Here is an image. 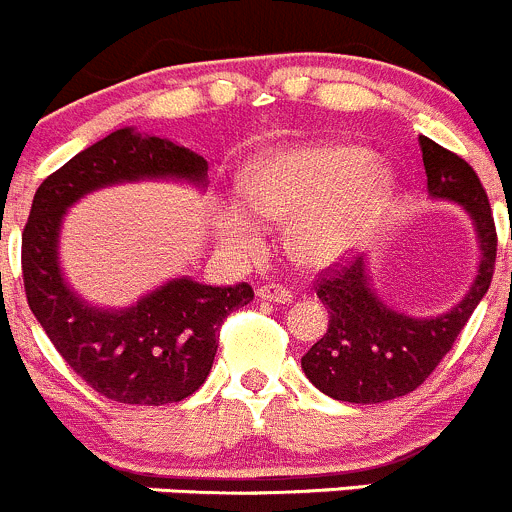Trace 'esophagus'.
<instances>
[{"label":"esophagus","mask_w":512,"mask_h":512,"mask_svg":"<svg viewBox=\"0 0 512 512\" xmlns=\"http://www.w3.org/2000/svg\"><path fill=\"white\" fill-rule=\"evenodd\" d=\"M257 298L260 300H270V303H280V305H285V303H290V300H293V293H290V290H285L283 285H260V288H257Z\"/></svg>","instance_id":"esophagus-1"}]
</instances>
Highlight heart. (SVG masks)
I'll return each mask as SVG.
<instances>
[{
    "mask_svg": "<svg viewBox=\"0 0 512 512\" xmlns=\"http://www.w3.org/2000/svg\"><path fill=\"white\" fill-rule=\"evenodd\" d=\"M396 176L366 146L313 141L275 148L247 179V197L229 199L219 212L224 245L255 255L265 222L288 224V250L300 265L328 267L348 260L369 242L394 199Z\"/></svg>",
    "mask_w": 512,
    "mask_h": 512,
    "instance_id": "b5f03b06",
    "label": "heart"
}]
</instances>
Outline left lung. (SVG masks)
Listing matches in <instances>:
<instances>
[{
	"label": "left lung",
	"instance_id": "left-lung-1",
	"mask_svg": "<svg viewBox=\"0 0 512 512\" xmlns=\"http://www.w3.org/2000/svg\"><path fill=\"white\" fill-rule=\"evenodd\" d=\"M419 148L429 197L462 207L475 227L480 247L475 278L450 310L407 315L376 293L366 257H356L343 270L328 272L315 293L328 308L331 321L326 336L300 358V366L310 384L331 399L381 404L424 384L457 341L493 280L498 237L480 179L465 159L432 138L419 136Z\"/></svg>",
	"mask_w": 512,
	"mask_h": 512
}]
</instances>
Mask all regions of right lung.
I'll return each instance as SVG.
<instances>
[{
    "label": "right lung",
    "mask_w": 512,
    "mask_h": 512,
    "mask_svg": "<svg viewBox=\"0 0 512 512\" xmlns=\"http://www.w3.org/2000/svg\"><path fill=\"white\" fill-rule=\"evenodd\" d=\"M207 171L197 151L126 126L80 151L35 191L22 232L27 303L70 369L105 399L161 407L194 394L212 371L219 326L255 293L247 283L214 288L181 275L126 308L95 305L62 272V219L83 197L116 184L181 181L204 191Z\"/></svg>",
    "instance_id": "right-lung-1"
}]
</instances>
